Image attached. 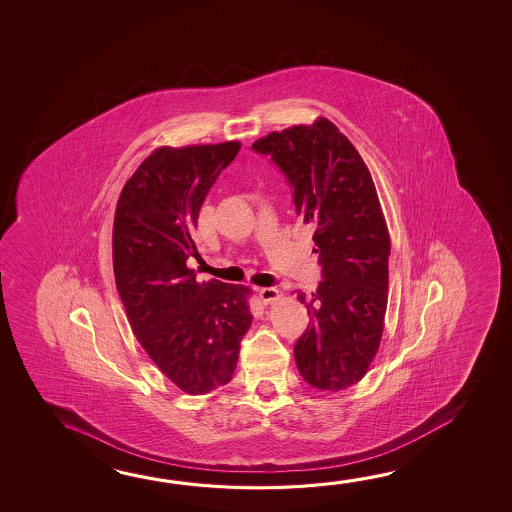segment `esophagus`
Listing matches in <instances>:
<instances>
[{"label":"esophagus","instance_id":"1","mask_svg":"<svg viewBox=\"0 0 512 512\" xmlns=\"http://www.w3.org/2000/svg\"><path fill=\"white\" fill-rule=\"evenodd\" d=\"M278 296H280V293H278V289H275V287H262V289H259L260 302L264 305L273 304Z\"/></svg>","mask_w":512,"mask_h":512}]
</instances>
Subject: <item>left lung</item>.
Instances as JSON below:
<instances>
[{
	"label": "left lung",
	"instance_id": "1",
	"mask_svg": "<svg viewBox=\"0 0 512 512\" xmlns=\"http://www.w3.org/2000/svg\"><path fill=\"white\" fill-rule=\"evenodd\" d=\"M293 189L296 214L313 223L322 277L307 300L311 322L295 343L309 385L340 392L367 374L388 300L390 235L367 165L327 118L269 133L252 145Z\"/></svg>",
	"mask_w": 512,
	"mask_h": 512
}]
</instances>
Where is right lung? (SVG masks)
Returning <instances> with one entry per match:
<instances>
[{
    "instance_id": "add662e5",
    "label": "right lung",
    "mask_w": 512,
    "mask_h": 512,
    "mask_svg": "<svg viewBox=\"0 0 512 512\" xmlns=\"http://www.w3.org/2000/svg\"><path fill=\"white\" fill-rule=\"evenodd\" d=\"M239 142L160 147L136 169L118 198L113 269L136 340L183 392L203 395L234 376L252 325L250 287L198 282L192 232Z\"/></svg>"
}]
</instances>
